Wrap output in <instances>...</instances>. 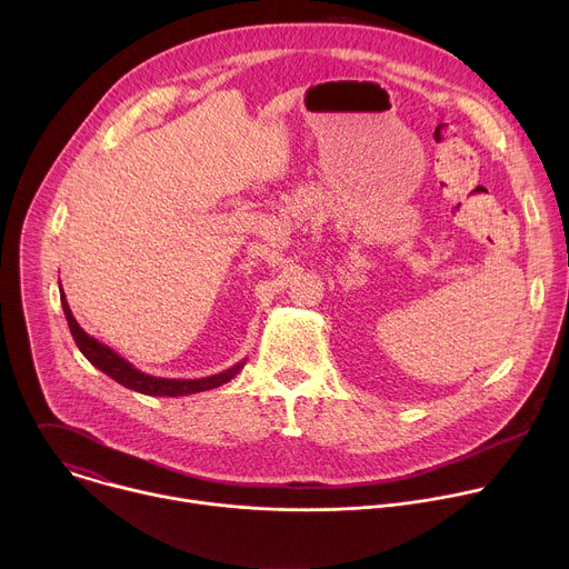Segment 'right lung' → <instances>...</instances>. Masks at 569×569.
<instances>
[{"label": "right lung", "instance_id": "add662e5", "mask_svg": "<svg viewBox=\"0 0 569 569\" xmlns=\"http://www.w3.org/2000/svg\"><path fill=\"white\" fill-rule=\"evenodd\" d=\"M60 303H62V310H64V317H67V323H69L71 338H73L76 347L80 349V353H83L99 371H103L106 376H110L112 380H117L119 385H123L132 391H139V393H146V396H171V398L189 396V393L216 389V387L229 382L242 367H246V360H240L238 365H233V367H229V369H224L216 376L189 378V380L187 378H157V376L143 373L132 362L121 358L114 349L99 342L97 338H92L90 333H86L83 329L78 327V321L71 315V308H69L67 297L62 292V286H60Z\"/></svg>", "mask_w": 569, "mask_h": 569}]
</instances>
